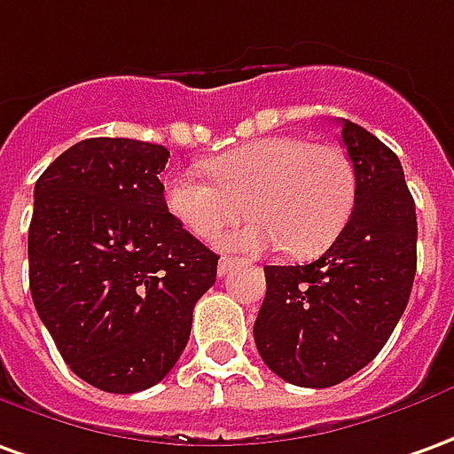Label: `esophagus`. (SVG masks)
Here are the masks:
<instances>
[{
	"label": "esophagus",
	"mask_w": 454,
	"mask_h": 454,
	"mask_svg": "<svg viewBox=\"0 0 454 454\" xmlns=\"http://www.w3.org/2000/svg\"><path fill=\"white\" fill-rule=\"evenodd\" d=\"M237 264H239V259L222 257L220 264H217V274H220V277H224V274H230L232 269H237Z\"/></svg>",
	"instance_id": "obj_1"
}]
</instances>
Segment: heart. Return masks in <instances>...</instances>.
<instances>
[{
	"label": "heart",
	"instance_id": "b5f03b06",
	"mask_svg": "<svg viewBox=\"0 0 454 454\" xmlns=\"http://www.w3.org/2000/svg\"><path fill=\"white\" fill-rule=\"evenodd\" d=\"M207 183L177 173L165 183V205L200 239H212L247 212L254 217L220 245L264 252L284 245L294 257H314L336 242L356 202L351 158L331 143L296 136L259 137L207 162Z\"/></svg>",
	"mask_w": 454,
	"mask_h": 454
}]
</instances>
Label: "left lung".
I'll use <instances>...</instances> for the list:
<instances>
[{
	"label": "left lung",
	"mask_w": 454,
	"mask_h": 454,
	"mask_svg": "<svg viewBox=\"0 0 454 454\" xmlns=\"http://www.w3.org/2000/svg\"><path fill=\"white\" fill-rule=\"evenodd\" d=\"M340 140L356 173L351 217L317 262L264 267L254 321L262 361L301 388H331L376 358L418 267L415 202L398 155L351 121H340Z\"/></svg>",
	"instance_id": "left-lung-1"
}]
</instances>
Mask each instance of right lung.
Returning a JSON list of instances; mask_svg holds the SVG:
<instances>
[{
    "mask_svg": "<svg viewBox=\"0 0 454 454\" xmlns=\"http://www.w3.org/2000/svg\"><path fill=\"white\" fill-rule=\"evenodd\" d=\"M168 148L89 137L36 180L29 289L68 368L106 393H137L185 351L217 254L168 212Z\"/></svg>",
    "mask_w": 454,
    "mask_h": 454,
    "instance_id": "add662e5",
    "label": "right lung"
}]
</instances>
